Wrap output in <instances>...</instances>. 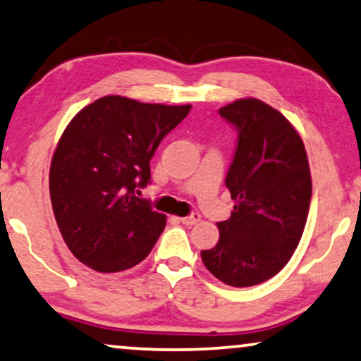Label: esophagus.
<instances>
[{
    "label": "esophagus",
    "instance_id": "obj_1",
    "mask_svg": "<svg viewBox=\"0 0 361 361\" xmlns=\"http://www.w3.org/2000/svg\"><path fill=\"white\" fill-rule=\"evenodd\" d=\"M180 221L183 222V224H186V226L197 224V222L201 221V214H197V212H192V214L186 216V217H180Z\"/></svg>",
    "mask_w": 361,
    "mask_h": 361
}]
</instances>
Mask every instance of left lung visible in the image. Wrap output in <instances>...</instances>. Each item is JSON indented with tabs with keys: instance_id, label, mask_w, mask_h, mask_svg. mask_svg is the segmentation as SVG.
Returning a JSON list of instances; mask_svg holds the SVG:
<instances>
[{
	"instance_id": "left-lung-1",
	"label": "left lung",
	"mask_w": 361,
	"mask_h": 361,
	"mask_svg": "<svg viewBox=\"0 0 361 361\" xmlns=\"http://www.w3.org/2000/svg\"><path fill=\"white\" fill-rule=\"evenodd\" d=\"M219 114L238 130L226 186L235 204L217 222L219 242L202 250L217 280L247 288L270 280L293 257L307 221L312 180L302 139L271 106L243 98Z\"/></svg>"
}]
</instances>
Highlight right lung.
Masks as SVG:
<instances>
[{
	"label": "right lung",
	"instance_id": "obj_1",
	"mask_svg": "<svg viewBox=\"0 0 361 361\" xmlns=\"http://www.w3.org/2000/svg\"><path fill=\"white\" fill-rule=\"evenodd\" d=\"M190 109L109 94L65 128L50 164V201L65 243L86 267L124 271L154 248L166 216L135 192L150 180L161 139Z\"/></svg>",
	"mask_w": 361,
	"mask_h": 361
}]
</instances>
